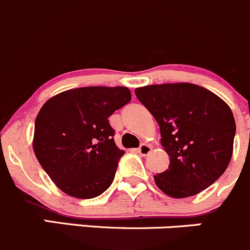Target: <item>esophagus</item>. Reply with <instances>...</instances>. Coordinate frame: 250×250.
Returning a JSON list of instances; mask_svg holds the SVG:
<instances>
[{"label":"esophagus","mask_w":250,"mask_h":250,"mask_svg":"<svg viewBox=\"0 0 250 250\" xmlns=\"http://www.w3.org/2000/svg\"><path fill=\"white\" fill-rule=\"evenodd\" d=\"M151 151H152V147H151V145H148V144H141L140 147L138 148V152H139L141 156H147Z\"/></svg>","instance_id":"obj_1"}]
</instances>
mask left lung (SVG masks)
<instances>
[{"instance_id":"8db88e82","label":"left lung","mask_w":250,"mask_h":250,"mask_svg":"<svg viewBox=\"0 0 250 250\" xmlns=\"http://www.w3.org/2000/svg\"><path fill=\"white\" fill-rule=\"evenodd\" d=\"M161 129V145L170 156L156 185L173 198L195 196L218 180L233 152L236 122L230 106L193 83H163L135 89Z\"/></svg>"}]
</instances>
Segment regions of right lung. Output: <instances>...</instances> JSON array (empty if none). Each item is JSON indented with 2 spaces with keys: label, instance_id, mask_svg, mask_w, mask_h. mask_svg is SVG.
Wrapping results in <instances>:
<instances>
[{
  "label": "right lung",
  "instance_id": "1",
  "mask_svg": "<svg viewBox=\"0 0 250 250\" xmlns=\"http://www.w3.org/2000/svg\"><path fill=\"white\" fill-rule=\"evenodd\" d=\"M127 87H82L48 99L37 113L32 147L66 195L94 198L109 188L125 151L107 118L130 102Z\"/></svg>",
  "mask_w": 250,
  "mask_h": 250
}]
</instances>
